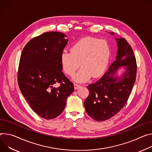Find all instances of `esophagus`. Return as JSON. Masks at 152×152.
<instances>
[{
    "label": "esophagus",
    "mask_w": 152,
    "mask_h": 152,
    "mask_svg": "<svg viewBox=\"0 0 152 152\" xmlns=\"http://www.w3.org/2000/svg\"><path fill=\"white\" fill-rule=\"evenodd\" d=\"M74 86H75V90H77V88H79V87H81V86H80V85L77 84H75Z\"/></svg>",
    "instance_id": "esophagus-1"
}]
</instances>
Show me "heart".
<instances>
[{"label":"heart","instance_id":"b5f03b06","mask_svg":"<svg viewBox=\"0 0 152 152\" xmlns=\"http://www.w3.org/2000/svg\"><path fill=\"white\" fill-rule=\"evenodd\" d=\"M61 54V63L65 74L72 76L77 69L80 70L74 76L77 82H84L91 76L98 77L105 71L110 56V48L105 40L87 37L79 40L70 49Z\"/></svg>","mask_w":152,"mask_h":152}]
</instances>
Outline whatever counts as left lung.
Here are the masks:
<instances>
[{"instance_id":"left-lung-1","label":"left lung","mask_w":152,"mask_h":152,"mask_svg":"<svg viewBox=\"0 0 152 152\" xmlns=\"http://www.w3.org/2000/svg\"><path fill=\"white\" fill-rule=\"evenodd\" d=\"M116 40V59L100 79L87 87L89 94L84 101L86 111L98 122L112 118L120 112L126 104L136 80L137 64L133 51L126 39ZM124 65L126 72L121 77H115L118 68Z\"/></svg>"}]
</instances>
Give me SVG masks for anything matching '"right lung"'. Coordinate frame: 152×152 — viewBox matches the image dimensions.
Listing matches in <instances>:
<instances>
[{
  "label": "right lung",
  "mask_w": 152,
  "mask_h": 152,
  "mask_svg": "<svg viewBox=\"0 0 152 152\" xmlns=\"http://www.w3.org/2000/svg\"><path fill=\"white\" fill-rule=\"evenodd\" d=\"M61 32L49 31L31 39L24 47L19 61L20 90L37 115L45 119L64 111L74 85L62 72L61 54L68 39ZM59 83L60 86H53Z\"/></svg>",
  "instance_id": "1"
}]
</instances>
